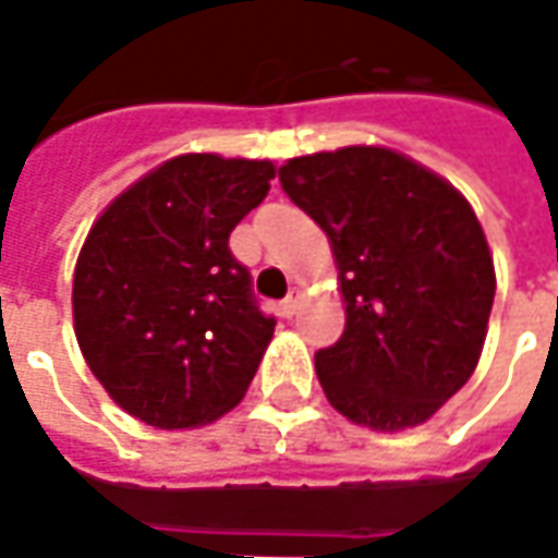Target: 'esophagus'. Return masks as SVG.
Returning a JSON list of instances; mask_svg holds the SVG:
<instances>
[{
	"instance_id": "1",
	"label": "esophagus",
	"mask_w": 558,
	"mask_h": 558,
	"mask_svg": "<svg viewBox=\"0 0 558 558\" xmlns=\"http://www.w3.org/2000/svg\"><path fill=\"white\" fill-rule=\"evenodd\" d=\"M299 305H302V290H290V296L280 302V308H283V315H287V317L296 315Z\"/></svg>"
}]
</instances>
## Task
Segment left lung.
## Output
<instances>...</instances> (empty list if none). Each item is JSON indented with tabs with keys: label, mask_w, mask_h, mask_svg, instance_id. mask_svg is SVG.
Instances as JSON below:
<instances>
[{
	"label": "left lung",
	"mask_w": 558,
	"mask_h": 558,
	"mask_svg": "<svg viewBox=\"0 0 558 558\" xmlns=\"http://www.w3.org/2000/svg\"><path fill=\"white\" fill-rule=\"evenodd\" d=\"M278 175L337 256L345 330L315 352L327 401L379 433L426 423L488 333L494 262L472 206L389 147L296 157Z\"/></svg>",
	"instance_id": "1"
}]
</instances>
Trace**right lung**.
<instances>
[{
	"label": "right lung",
	"instance_id": "obj_1",
	"mask_svg": "<svg viewBox=\"0 0 558 558\" xmlns=\"http://www.w3.org/2000/svg\"><path fill=\"white\" fill-rule=\"evenodd\" d=\"M271 179L268 160L184 154L92 225L73 271L76 342L107 395L147 426H203L253 383L275 317L228 238Z\"/></svg>",
	"mask_w": 558,
	"mask_h": 558
}]
</instances>
